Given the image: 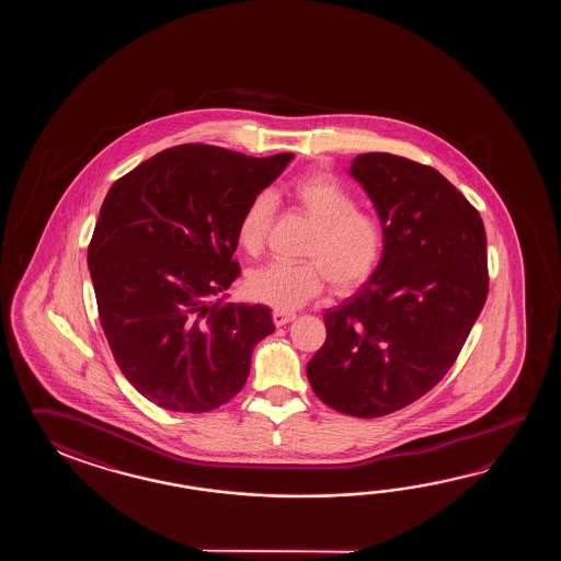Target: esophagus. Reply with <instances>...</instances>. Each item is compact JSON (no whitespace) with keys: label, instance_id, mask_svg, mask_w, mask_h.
<instances>
[{"label":"esophagus","instance_id":"esophagus-1","mask_svg":"<svg viewBox=\"0 0 561 561\" xmlns=\"http://www.w3.org/2000/svg\"><path fill=\"white\" fill-rule=\"evenodd\" d=\"M295 321V312H283V310H273V322L276 327H283L286 322Z\"/></svg>","mask_w":561,"mask_h":561}]
</instances>
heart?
<instances>
[{"label":"heart","instance_id":"1","mask_svg":"<svg viewBox=\"0 0 561 561\" xmlns=\"http://www.w3.org/2000/svg\"><path fill=\"white\" fill-rule=\"evenodd\" d=\"M295 210L309 220L302 263H271L254 268L244 280L247 295L276 310H297L329 283L336 295L365 285L379 268L385 252L381 218L358 208L357 196L331 174H309L288 188ZM275 216L271 192L254 194L237 225V242L247 254H259Z\"/></svg>","mask_w":561,"mask_h":561}]
</instances>
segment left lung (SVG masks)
Here are the masks:
<instances>
[{
    "label": "left lung",
    "mask_w": 561,
    "mask_h": 561,
    "mask_svg": "<svg viewBox=\"0 0 561 561\" xmlns=\"http://www.w3.org/2000/svg\"><path fill=\"white\" fill-rule=\"evenodd\" d=\"M351 176L385 225V252L363 288L324 312L327 341L307 377L334 411L373 419L411 405L451 369L488 298V239L435 168L369 152Z\"/></svg>",
    "instance_id": "1"
}]
</instances>
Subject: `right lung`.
<instances>
[{
    "mask_svg": "<svg viewBox=\"0 0 561 561\" xmlns=\"http://www.w3.org/2000/svg\"><path fill=\"white\" fill-rule=\"evenodd\" d=\"M293 156L182 144L107 191L88 247L98 317L122 375L156 405H225L247 382L254 345L275 331L266 307L222 295L240 275L244 206Z\"/></svg>",
    "mask_w": 561,
    "mask_h": 561,
    "instance_id": "obj_1",
    "label": "right lung"
}]
</instances>
